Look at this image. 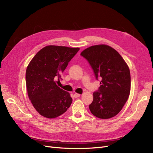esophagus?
<instances>
[{
  "label": "esophagus",
  "mask_w": 153,
  "mask_h": 153,
  "mask_svg": "<svg viewBox=\"0 0 153 153\" xmlns=\"http://www.w3.org/2000/svg\"><path fill=\"white\" fill-rule=\"evenodd\" d=\"M81 96V94H78V93H75V94H74V97H75V98H78V97H80Z\"/></svg>",
  "instance_id": "1"
}]
</instances>
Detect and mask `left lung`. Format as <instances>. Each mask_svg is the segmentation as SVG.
Here are the masks:
<instances>
[{
  "mask_svg": "<svg viewBox=\"0 0 153 153\" xmlns=\"http://www.w3.org/2000/svg\"><path fill=\"white\" fill-rule=\"evenodd\" d=\"M89 61L101 85L93 93L89 109L94 116L107 119L117 115L127 101L131 89L130 71L117 51L106 45H97L80 54Z\"/></svg>",
  "mask_w": 153,
  "mask_h": 153,
  "instance_id": "1",
  "label": "left lung"
}]
</instances>
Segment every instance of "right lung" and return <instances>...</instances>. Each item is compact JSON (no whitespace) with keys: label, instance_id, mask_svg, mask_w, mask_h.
<instances>
[{"label":"right lung","instance_id":"add662e5","mask_svg":"<svg viewBox=\"0 0 153 153\" xmlns=\"http://www.w3.org/2000/svg\"><path fill=\"white\" fill-rule=\"evenodd\" d=\"M80 50L63 46L48 45L41 49L26 69V87L29 98L40 115L56 118L70 106L68 92L56 84L68 62Z\"/></svg>","mask_w":153,"mask_h":153}]
</instances>
